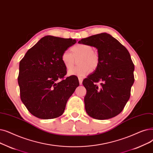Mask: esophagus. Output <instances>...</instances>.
<instances>
[{
    "label": "esophagus",
    "instance_id": "obj_1",
    "mask_svg": "<svg viewBox=\"0 0 153 153\" xmlns=\"http://www.w3.org/2000/svg\"><path fill=\"white\" fill-rule=\"evenodd\" d=\"M78 79H79V84H80V85H81V84H82V83L83 78H82V77H79L78 78Z\"/></svg>",
    "mask_w": 153,
    "mask_h": 153
}]
</instances>
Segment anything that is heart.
<instances>
[{"label": "heart", "instance_id": "b5f03b06", "mask_svg": "<svg viewBox=\"0 0 153 153\" xmlns=\"http://www.w3.org/2000/svg\"><path fill=\"white\" fill-rule=\"evenodd\" d=\"M72 54L68 51H64L61 56V61L67 69H70L75 63L76 59H79V64L74 68L69 70V76H84L90 71H95L98 68L100 57L98 52L93 50V48L89 44H80L74 45L71 49Z\"/></svg>", "mask_w": 153, "mask_h": 153}]
</instances>
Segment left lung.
<instances>
[{
	"mask_svg": "<svg viewBox=\"0 0 153 153\" xmlns=\"http://www.w3.org/2000/svg\"><path fill=\"white\" fill-rule=\"evenodd\" d=\"M78 43L96 48L100 57L97 69L82 82L87 90L84 97L86 112L99 120L116 116L128 101L134 82V65L129 52L107 33L82 39ZM99 82L100 86L96 84Z\"/></svg>",
	"mask_w": 153,
	"mask_h": 153,
	"instance_id": "1",
	"label": "left lung"
}]
</instances>
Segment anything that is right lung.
Masks as SVG:
<instances>
[{
	"label": "right lung",
	"instance_id": "right-lung-1",
	"mask_svg": "<svg viewBox=\"0 0 153 153\" xmlns=\"http://www.w3.org/2000/svg\"><path fill=\"white\" fill-rule=\"evenodd\" d=\"M76 42L75 39L45 36L20 61L18 84L21 99L33 116L49 119L63 114L79 83L78 78L73 76L58 81L67 72L61 56Z\"/></svg>",
	"mask_w": 153,
	"mask_h": 153
}]
</instances>
